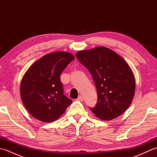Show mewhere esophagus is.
Listing matches in <instances>:
<instances>
[{
	"instance_id": "esophagus-1",
	"label": "esophagus",
	"mask_w": 157,
	"mask_h": 157,
	"mask_svg": "<svg viewBox=\"0 0 157 157\" xmlns=\"http://www.w3.org/2000/svg\"><path fill=\"white\" fill-rule=\"evenodd\" d=\"M78 101H84V97H83L82 96H78Z\"/></svg>"
}]
</instances>
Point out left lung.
Wrapping results in <instances>:
<instances>
[{
    "label": "left lung",
    "mask_w": 157,
    "mask_h": 157,
    "mask_svg": "<svg viewBox=\"0 0 157 157\" xmlns=\"http://www.w3.org/2000/svg\"><path fill=\"white\" fill-rule=\"evenodd\" d=\"M75 56L90 73L97 90V103L90 108L92 112L106 121L123 114L131 104L136 87L128 63L106 47L79 51Z\"/></svg>",
    "instance_id": "8db88e82"
}]
</instances>
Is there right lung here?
<instances>
[{
	"instance_id": "right-lung-1",
	"label": "right lung",
	"mask_w": 157,
	"mask_h": 157,
	"mask_svg": "<svg viewBox=\"0 0 157 157\" xmlns=\"http://www.w3.org/2000/svg\"><path fill=\"white\" fill-rule=\"evenodd\" d=\"M75 59L71 53L55 52L35 62L22 79L20 94L29 113L42 122H52L62 115L72 100L63 93L60 75Z\"/></svg>"
}]
</instances>
